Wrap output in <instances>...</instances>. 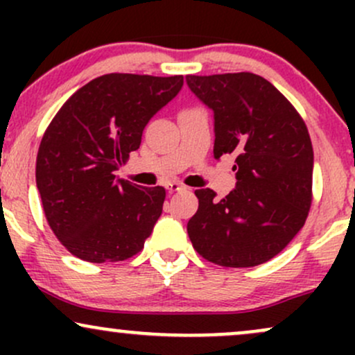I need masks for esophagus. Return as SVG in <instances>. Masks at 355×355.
I'll use <instances>...</instances> for the list:
<instances>
[{
    "label": "esophagus",
    "instance_id": "1",
    "mask_svg": "<svg viewBox=\"0 0 355 355\" xmlns=\"http://www.w3.org/2000/svg\"><path fill=\"white\" fill-rule=\"evenodd\" d=\"M166 189H168L170 191H182V190H185V185H182V183H178V182H170L168 185H166Z\"/></svg>",
    "mask_w": 355,
    "mask_h": 355
}]
</instances>
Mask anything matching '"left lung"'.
<instances>
[{"label":"left lung","mask_w":355,"mask_h":355,"mask_svg":"<svg viewBox=\"0 0 355 355\" xmlns=\"http://www.w3.org/2000/svg\"><path fill=\"white\" fill-rule=\"evenodd\" d=\"M214 112L217 160L234 155L235 189L215 198L195 190L187 223L195 250L223 267H255L282 252L304 227L312 202L313 150L307 126L270 81L254 73L187 76Z\"/></svg>","instance_id":"8db88e82"}]
</instances>
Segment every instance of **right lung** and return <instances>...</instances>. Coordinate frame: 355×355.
<instances>
[{"label": "right lung", "instance_id": "add662e5", "mask_svg": "<svg viewBox=\"0 0 355 355\" xmlns=\"http://www.w3.org/2000/svg\"><path fill=\"white\" fill-rule=\"evenodd\" d=\"M182 87V75L110 73L73 93L53 118L36 157V187L53 234L75 257L118 262L144 248L165 189L135 185L115 172Z\"/></svg>", "mask_w": 355, "mask_h": 355}]
</instances>
